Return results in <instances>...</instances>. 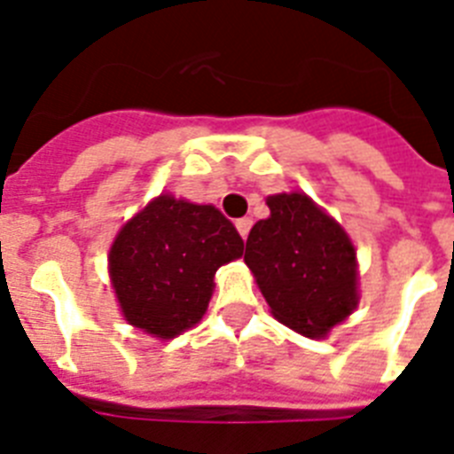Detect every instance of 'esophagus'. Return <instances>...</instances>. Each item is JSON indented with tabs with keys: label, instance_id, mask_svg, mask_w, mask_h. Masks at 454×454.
Returning <instances> with one entry per match:
<instances>
[{
	"label": "esophagus",
	"instance_id": "obj_1",
	"mask_svg": "<svg viewBox=\"0 0 454 454\" xmlns=\"http://www.w3.org/2000/svg\"><path fill=\"white\" fill-rule=\"evenodd\" d=\"M235 228H238V233L242 235V239H247V235H249V231H251V219H249V216H242V219L235 221Z\"/></svg>",
	"mask_w": 454,
	"mask_h": 454
}]
</instances>
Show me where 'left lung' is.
I'll use <instances>...</instances> for the list:
<instances>
[{
    "mask_svg": "<svg viewBox=\"0 0 454 454\" xmlns=\"http://www.w3.org/2000/svg\"><path fill=\"white\" fill-rule=\"evenodd\" d=\"M268 207L247 238L245 262L277 321L325 337L360 302L356 247L307 193L268 196Z\"/></svg>",
    "mask_w": 454,
    "mask_h": 454,
    "instance_id": "left-lung-1",
    "label": "left lung"
}]
</instances>
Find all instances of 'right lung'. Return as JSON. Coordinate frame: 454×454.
<instances>
[{
    "instance_id": "add662e5",
    "label": "right lung",
    "mask_w": 454,
    "mask_h": 454,
    "mask_svg": "<svg viewBox=\"0 0 454 454\" xmlns=\"http://www.w3.org/2000/svg\"><path fill=\"white\" fill-rule=\"evenodd\" d=\"M242 251L245 242L215 205L156 196L110 247V281L121 314L152 337H177L203 318L216 270Z\"/></svg>"
}]
</instances>
